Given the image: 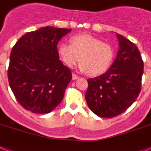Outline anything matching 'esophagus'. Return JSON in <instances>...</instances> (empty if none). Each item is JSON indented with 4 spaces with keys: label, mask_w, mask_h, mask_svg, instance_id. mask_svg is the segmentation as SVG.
<instances>
[{
    "label": "esophagus",
    "mask_w": 151,
    "mask_h": 151,
    "mask_svg": "<svg viewBox=\"0 0 151 151\" xmlns=\"http://www.w3.org/2000/svg\"><path fill=\"white\" fill-rule=\"evenodd\" d=\"M78 78H79V77H78V75H76L75 73H73V74H72V79L73 80H77L78 79Z\"/></svg>",
    "instance_id": "obj_1"
}]
</instances>
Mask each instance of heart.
Segmentation results:
<instances>
[{
    "label": "heart",
    "instance_id": "heart-1",
    "mask_svg": "<svg viewBox=\"0 0 151 151\" xmlns=\"http://www.w3.org/2000/svg\"><path fill=\"white\" fill-rule=\"evenodd\" d=\"M70 40V44L62 43L58 49L60 59L68 67H73L81 58L80 70L93 77L103 74L111 68L114 50L110 44L87 34L74 35Z\"/></svg>",
    "mask_w": 151,
    "mask_h": 151
}]
</instances>
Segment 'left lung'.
Listing matches in <instances>:
<instances>
[{
    "instance_id": "1",
    "label": "left lung",
    "mask_w": 151,
    "mask_h": 151,
    "mask_svg": "<svg viewBox=\"0 0 151 151\" xmlns=\"http://www.w3.org/2000/svg\"><path fill=\"white\" fill-rule=\"evenodd\" d=\"M119 48L116 58L104 73L87 80L85 93L91 111L111 118L124 112L137 98L141 90L144 62L137 47L116 34Z\"/></svg>"
}]
</instances>
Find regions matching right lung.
I'll return each instance as SVG.
<instances>
[{
  "mask_svg": "<svg viewBox=\"0 0 151 151\" xmlns=\"http://www.w3.org/2000/svg\"><path fill=\"white\" fill-rule=\"evenodd\" d=\"M70 31L71 29L44 27L26 33L12 48L9 84L27 111L47 114L61 102L72 74L59 60L57 45Z\"/></svg>",
  "mask_w": 151,
  "mask_h": 151,
  "instance_id": "obj_1",
  "label": "right lung"
}]
</instances>
